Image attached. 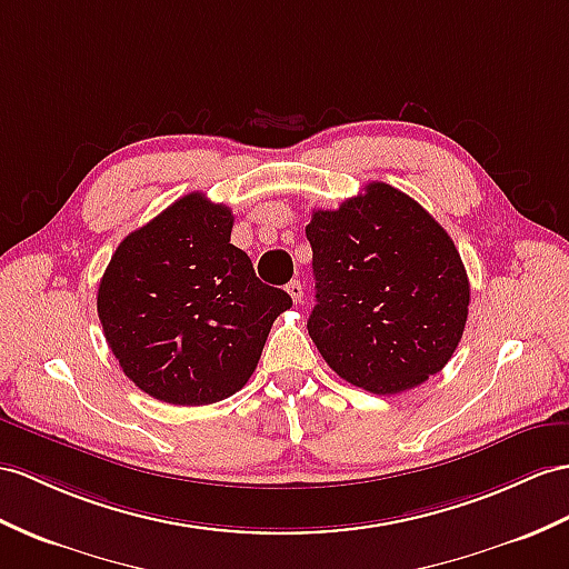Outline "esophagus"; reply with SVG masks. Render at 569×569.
Here are the masks:
<instances>
[{
    "instance_id": "obj_1",
    "label": "esophagus",
    "mask_w": 569,
    "mask_h": 569,
    "mask_svg": "<svg viewBox=\"0 0 569 569\" xmlns=\"http://www.w3.org/2000/svg\"><path fill=\"white\" fill-rule=\"evenodd\" d=\"M287 295L292 297V301H301L303 299V287H301V282L299 280H292L287 284Z\"/></svg>"
}]
</instances>
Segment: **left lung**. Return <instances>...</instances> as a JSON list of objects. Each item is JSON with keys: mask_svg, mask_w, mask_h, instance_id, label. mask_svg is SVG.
<instances>
[{"mask_svg": "<svg viewBox=\"0 0 569 569\" xmlns=\"http://www.w3.org/2000/svg\"><path fill=\"white\" fill-rule=\"evenodd\" d=\"M316 307L309 336L328 367L359 389L391 396L447 367L470 301L459 251L422 204L369 183L307 227Z\"/></svg>", "mask_w": 569, "mask_h": 569, "instance_id": "8db88e82", "label": "left lung"}]
</instances>
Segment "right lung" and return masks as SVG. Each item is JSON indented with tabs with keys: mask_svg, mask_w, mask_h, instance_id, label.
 <instances>
[{
	"mask_svg": "<svg viewBox=\"0 0 569 569\" xmlns=\"http://www.w3.org/2000/svg\"><path fill=\"white\" fill-rule=\"evenodd\" d=\"M233 214L202 192L124 237L99 284V318L124 377L171 406L241 391L274 318L292 307L231 241Z\"/></svg>",
	"mask_w": 569,
	"mask_h": 569,
	"instance_id": "1",
	"label": "right lung"
}]
</instances>
